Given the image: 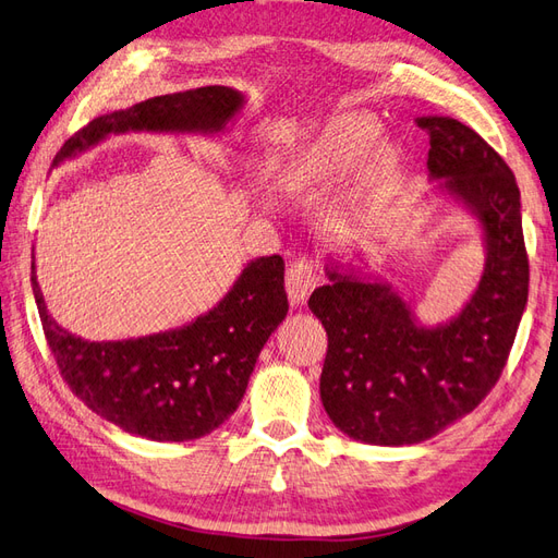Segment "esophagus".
<instances>
[{
  "instance_id": "1",
  "label": "esophagus",
  "mask_w": 558,
  "mask_h": 558,
  "mask_svg": "<svg viewBox=\"0 0 558 558\" xmlns=\"http://www.w3.org/2000/svg\"><path fill=\"white\" fill-rule=\"evenodd\" d=\"M316 282H318V278L314 274V268H311L306 262L292 264L288 268V276H284V288H288V296H290L292 306H302L308 300V294L314 292Z\"/></svg>"
}]
</instances>
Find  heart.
Segmentation results:
<instances>
[{
	"mask_svg": "<svg viewBox=\"0 0 558 558\" xmlns=\"http://www.w3.org/2000/svg\"><path fill=\"white\" fill-rule=\"evenodd\" d=\"M383 123L366 111H344L332 116L302 145H296L278 166V185L290 194L316 192L342 183L368 163L366 180L371 187L387 185L401 168V149L380 147Z\"/></svg>",
	"mask_w": 558,
	"mask_h": 558,
	"instance_id": "obj_1",
	"label": "heart"
}]
</instances>
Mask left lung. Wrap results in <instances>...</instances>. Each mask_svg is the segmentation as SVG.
Listing matches in <instances>:
<instances>
[{"instance_id":"left-lung-1","label":"left lung","mask_w":558,"mask_h":558,"mask_svg":"<svg viewBox=\"0 0 558 558\" xmlns=\"http://www.w3.org/2000/svg\"><path fill=\"white\" fill-rule=\"evenodd\" d=\"M435 197L454 199L483 232L485 268L457 316L425 326L416 306L361 266L328 256L308 308L328 332L320 401L335 427L366 445H418L471 413L495 387L527 304L521 192L499 154L449 116H421ZM361 258V256H359Z\"/></svg>"}]
</instances>
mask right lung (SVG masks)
I'll return each instance as SVG.
<instances>
[{
  "label": "right lung",
  "mask_w": 558,
  "mask_h": 558,
  "mask_svg": "<svg viewBox=\"0 0 558 558\" xmlns=\"http://www.w3.org/2000/svg\"><path fill=\"white\" fill-rule=\"evenodd\" d=\"M244 104L247 97L226 85L151 97L89 121L51 166L75 159L109 135L214 137L238 121ZM31 282L47 344L73 395L104 421L154 442H187L226 423L247 392L270 332L290 308L282 258L258 256L242 268L223 300L185 326L145 338L89 342L49 316L35 262Z\"/></svg>",
  "instance_id": "obj_1"
}]
</instances>
